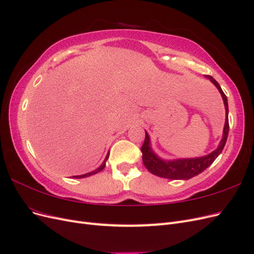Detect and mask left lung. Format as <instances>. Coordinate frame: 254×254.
I'll list each match as a JSON object with an SVG mask.
<instances>
[{
    "mask_svg": "<svg viewBox=\"0 0 254 254\" xmlns=\"http://www.w3.org/2000/svg\"><path fill=\"white\" fill-rule=\"evenodd\" d=\"M207 78H209L215 86L217 87L219 90L220 94L222 96L225 103V108H226V123H225V128H224V136L219 143V146L217 149H215L210 155H206L201 158H193V159H179V160H174V161H164L157 157L155 153H153L152 149L150 148V142H149V136L148 133L145 131V140L141 147L142 151V159L145 167L147 170L156 176L162 177V178L167 179H173V180H188L193 178V177L202 173L204 170H206L214 161L216 159L220 152L224 149L227 139H228V133H229V119H228V99L224 91L221 90L219 83L215 80L212 76L205 75Z\"/></svg>",
    "mask_w": 254,
    "mask_h": 254,
    "instance_id": "8db88e82",
    "label": "left lung"
}]
</instances>
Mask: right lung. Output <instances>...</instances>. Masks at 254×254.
Wrapping results in <instances>:
<instances>
[{
    "mask_svg": "<svg viewBox=\"0 0 254 254\" xmlns=\"http://www.w3.org/2000/svg\"><path fill=\"white\" fill-rule=\"evenodd\" d=\"M108 157H109V153H108V155H107V157H106L105 161L103 162V164H102L101 166H99L98 168H96L95 171H93V172H90V173H88V174H84V175H80V176H73V178H84V177H89V176H91V175H94V174H97L98 172L103 171L104 168H105V166H106V161H107V159H108Z\"/></svg>",
    "mask_w": 254,
    "mask_h": 254,
    "instance_id": "obj_1",
    "label": "right lung"
}]
</instances>
